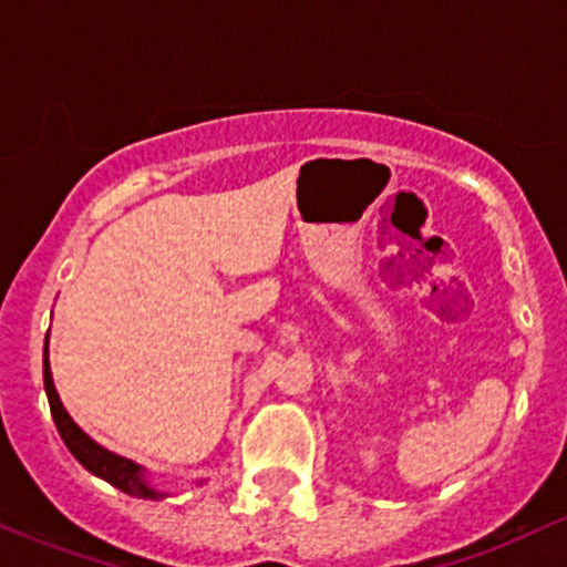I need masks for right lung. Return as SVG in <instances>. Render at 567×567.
<instances>
[{
  "label": "right lung",
  "instance_id": "add662e5",
  "mask_svg": "<svg viewBox=\"0 0 567 567\" xmlns=\"http://www.w3.org/2000/svg\"><path fill=\"white\" fill-rule=\"evenodd\" d=\"M43 384H45V395H49V406H51V417H54L56 431H60L62 442L68 445V451L73 453L75 461H79L84 470H90L92 475L101 477V481L111 483L120 492L131 494V497L138 499H163L168 497V492H161V488L150 483L147 470L136 461L120 456V453L109 451V447L97 445L86 431L79 429L73 417H70L65 406H62L60 393L54 388V377H51V363H49V336H45V347H43ZM204 481H198L202 486Z\"/></svg>",
  "mask_w": 567,
  "mask_h": 567
}]
</instances>
